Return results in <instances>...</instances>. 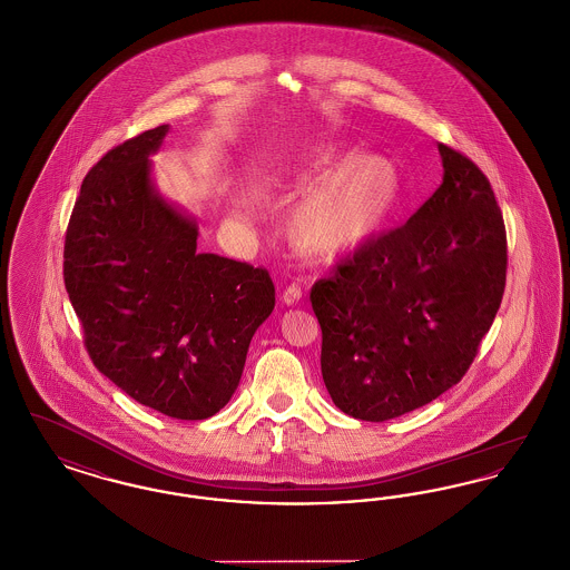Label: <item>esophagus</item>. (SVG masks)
<instances>
[{"label": "esophagus", "instance_id": "34e87169", "mask_svg": "<svg viewBox=\"0 0 570 570\" xmlns=\"http://www.w3.org/2000/svg\"><path fill=\"white\" fill-rule=\"evenodd\" d=\"M283 304H287V306H294L297 304L299 299H302V289L297 287V285H289V287H285V292H283Z\"/></svg>", "mask_w": 570, "mask_h": 570}]
</instances>
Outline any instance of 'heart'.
Segmentation results:
<instances>
[{"instance_id": "b5f03b06", "label": "heart", "mask_w": 570, "mask_h": 570, "mask_svg": "<svg viewBox=\"0 0 570 570\" xmlns=\"http://www.w3.org/2000/svg\"><path fill=\"white\" fill-rule=\"evenodd\" d=\"M323 176H302L299 189H313ZM397 196L396 166L379 155H357L297 206L289 238L308 259L334 262L379 232Z\"/></svg>"}]
</instances>
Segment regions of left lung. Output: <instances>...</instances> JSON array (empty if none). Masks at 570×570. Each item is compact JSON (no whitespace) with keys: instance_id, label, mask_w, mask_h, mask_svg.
<instances>
[{"instance_id":"obj_1","label":"left lung","mask_w":570,"mask_h":570,"mask_svg":"<svg viewBox=\"0 0 570 570\" xmlns=\"http://www.w3.org/2000/svg\"><path fill=\"white\" fill-rule=\"evenodd\" d=\"M443 183L396 229L311 289L323 383L351 417L387 421L462 381L507 283V229L488 176L439 145Z\"/></svg>"}]
</instances>
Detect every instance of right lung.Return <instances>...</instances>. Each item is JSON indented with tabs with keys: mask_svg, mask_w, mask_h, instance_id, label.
Returning a JSON list of instances; mask_svg holds the SVG:
<instances>
[{
	"mask_svg": "<svg viewBox=\"0 0 570 570\" xmlns=\"http://www.w3.org/2000/svg\"><path fill=\"white\" fill-rule=\"evenodd\" d=\"M170 125L108 150L82 180L63 281L104 376L174 420H208L236 392L274 308L266 268L198 253V225L157 194L149 155Z\"/></svg>",
	"mask_w": 570,
	"mask_h": 570,
	"instance_id": "1",
	"label": "right lung"
}]
</instances>
